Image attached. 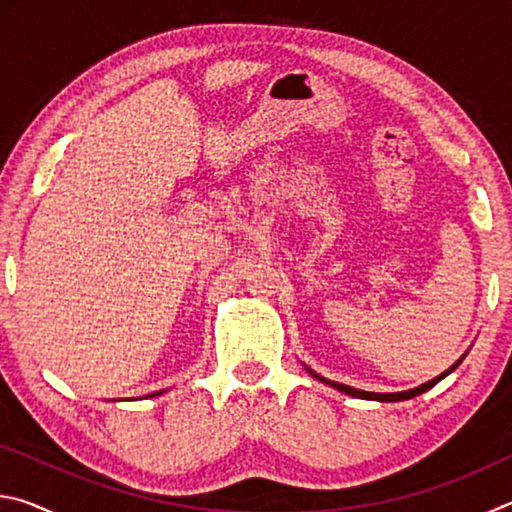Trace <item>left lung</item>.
Wrapping results in <instances>:
<instances>
[{
	"mask_svg": "<svg viewBox=\"0 0 512 512\" xmlns=\"http://www.w3.org/2000/svg\"><path fill=\"white\" fill-rule=\"evenodd\" d=\"M467 354V352H465ZM465 354L461 359H458L452 368H447L443 375H438V377H433V379H429V381H424V384H420V386H415V388H409V391H402V393H368V391H359V388H352V386H345V384H339V381H332V379H325V377H320L318 372H314L311 368H307L305 366V370L309 372L311 377L314 379H318V381H323V384H327V386H332V388H336V391H341V393H345V395H352V397H359V400H375V402H404V400H411V397H418V395H422V393H427L429 388H433L438 384L440 379H445L449 372H454L456 368H458V363H461L463 359H465Z\"/></svg>",
	"mask_w": 512,
	"mask_h": 512,
	"instance_id": "1",
	"label": "left lung"
}]
</instances>
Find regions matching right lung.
I'll list each match as a JSON object with an SVG mask.
<instances>
[{"mask_svg": "<svg viewBox=\"0 0 512 512\" xmlns=\"http://www.w3.org/2000/svg\"><path fill=\"white\" fill-rule=\"evenodd\" d=\"M164 391H158V393H151V395H146V397H155V395H162Z\"/></svg>", "mask_w": 512, "mask_h": 512, "instance_id": "right-lung-1", "label": "right lung"}]
</instances>
